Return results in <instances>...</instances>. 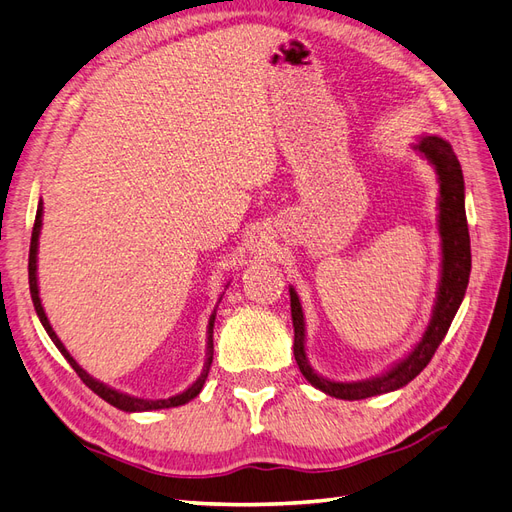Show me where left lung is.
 Segmentation results:
<instances>
[{"label":"left lung","mask_w":512,"mask_h":512,"mask_svg":"<svg viewBox=\"0 0 512 512\" xmlns=\"http://www.w3.org/2000/svg\"><path fill=\"white\" fill-rule=\"evenodd\" d=\"M419 153L426 155L430 164L437 168L439 175V233H441V248H443V270H441V285L432 320L422 337V342L396 368L387 372L381 378L359 383H335L329 378H322L311 370V365L305 355V318L303 307L296 292L290 287V305H292V322H294V357L300 372L307 381L318 387L320 391L329 393L333 398L342 400H363L381 393L400 389L406 383L422 372L435 355L439 344L448 333L450 324L456 316L458 307L463 303V296L469 283L471 272V248H469V229L465 216V181L463 170L458 164L452 147L439 136H424L415 147Z\"/></svg>","instance_id":"1"}]
</instances>
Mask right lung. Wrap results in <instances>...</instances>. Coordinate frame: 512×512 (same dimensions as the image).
I'll list each match as a JSON object with an SVG mask.
<instances>
[{
  "instance_id": "right-lung-1",
  "label": "right lung",
  "mask_w": 512,
  "mask_h": 512,
  "mask_svg": "<svg viewBox=\"0 0 512 512\" xmlns=\"http://www.w3.org/2000/svg\"><path fill=\"white\" fill-rule=\"evenodd\" d=\"M43 218V203H38V209H36V220H34V229H32V242H30V264H28V277H30V294H32V303H34V309L38 313V318H41L45 331L49 333L51 342L56 344V348L62 352L64 359H67L71 363V368L77 372V376L82 378V383L93 389L99 398H103L106 402H110L112 406H116V409L121 411H153V409H170V406H181L190 402L192 398H196L201 393L203 385H205V378H207V372H209V365H212V359H214V320H216V311L212 313V318H209V329H207V361H205V368L201 372V376L196 378V383L192 387H188L183 393H179V396H173V398H166V400H142V398H134V396H127V393H121L116 391L108 385H103L99 381H95L93 376H88L80 365H77V361L69 355V350L62 346V342L58 339V335L54 333V329H51V324L45 316L43 311V305H41V298H38V285H36V251H38V233H41V220Z\"/></svg>"
}]
</instances>
